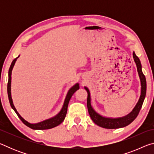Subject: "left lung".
<instances>
[{
	"label": "left lung",
	"mask_w": 154,
	"mask_h": 154,
	"mask_svg": "<svg viewBox=\"0 0 154 154\" xmlns=\"http://www.w3.org/2000/svg\"><path fill=\"white\" fill-rule=\"evenodd\" d=\"M133 56L134 61L136 64L138 73H139L140 82V95L139 100L135 105L134 109L126 116L121 118H107L101 116L100 114L97 113L91 105V96L90 92L87 87H84L85 90L88 92V98H87V106L88 109V113L92 120L98 126L107 129H116L119 128H123L129 125L130 123L133 122L135 118H137L138 114L141 109L143 101L145 98L146 90H147V83H146V79L145 75H143L142 71V66L140 64L139 58L135 54L134 51L132 54Z\"/></svg>",
	"instance_id": "8db88e82"
}]
</instances>
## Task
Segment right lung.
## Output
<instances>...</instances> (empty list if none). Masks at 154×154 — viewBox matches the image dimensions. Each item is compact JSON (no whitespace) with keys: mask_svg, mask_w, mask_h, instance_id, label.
I'll return each mask as SVG.
<instances>
[{"mask_svg":"<svg viewBox=\"0 0 154 154\" xmlns=\"http://www.w3.org/2000/svg\"><path fill=\"white\" fill-rule=\"evenodd\" d=\"M19 57L20 56L13 60L9 70V79H8V84H7V93H8L9 100V103H10V105L11 106V108L14 109V111L16 113L17 116L19 117V118L22 120L23 123H24L26 126H27L28 127H29L33 130H47V129H50V128H54L57 126H58V125L60 124L62 122L64 121V119L65 118V117H66V115L67 113L68 105H69L70 99H71V98L72 97V96L73 95V94L76 92L77 90L79 89V84L78 83H75L73 86H72L71 88H70L69 90L68 91L63 105H62V107L60 111L58 114L56 115L55 116L52 117L51 118L45 119V120H43L42 122H38V123H35V124H31L30 122L25 120V119L20 116V113H18L14 105V103H13V100L11 98V85L12 70L14 69L15 62H16L17 59L19 58Z\"/></svg>","mask_w":154,"mask_h":154,"instance_id":"add662e5","label":"right lung"}]
</instances>
